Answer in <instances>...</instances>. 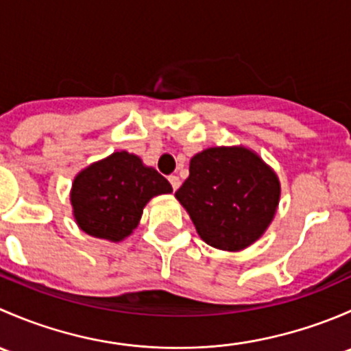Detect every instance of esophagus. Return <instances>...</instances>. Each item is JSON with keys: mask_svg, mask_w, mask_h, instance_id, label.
<instances>
[{"mask_svg": "<svg viewBox=\"0 0 351 351\" xmlns=\"http://www.w3.org/2000/svg\"><path fill=\"white\" fill-rule=\"evenodd\" d=\"M169 183H171V186H173V190H175V192H176V190H178L180 189V185H182V182H180V178H178V176H175V175H171V176H169Z\"/></svg>", "mask_w": 351, "mask_h": 351, "instance_id": "34e87169", "label": "esophagus"}]
</instances>
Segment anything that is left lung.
<instances>
[{"mask_svg": "<svg viewBox=\"0 0 351 351\" xmlns=\"http://www.w3.org/2000/svg\"><path fill=\"white\" fill-rule=\"evenodd\" d=\"M175 197L205 243L241 251L260 239L274 221L280 182L246 147H208L193 156L190 176Z\"/></svg>", "mask_w": 351, "mask_h": 351, "instance_id": "left-lung-1", "label": "left lung"}]
</instances>
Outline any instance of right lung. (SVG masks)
<instances>
[{
  "label": "right lung",
  "mask_w": 351,
  "mask_h": 351,
  "mask_svg": "<svg viewBox=\"0 0 351 351\" xmlns=\"http://www.w3.org/2000/svg\"><path fill=\"white\" fill-rule=\"evenodd\" d=\"M171 192L168 180L139 156L120 151L77 173L71 205L81 231L117 243L137 228L151 198Z\"/></svg>",
  "instance_id": "1"
}]
</instances>
